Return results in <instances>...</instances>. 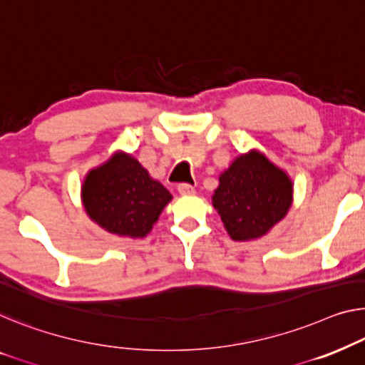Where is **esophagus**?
I'll return each instance as SVG.
<instances>
[{
    "mask_svg": "<svg viewBox=\"0 0 365 365\" xmlns=\"http://www.w3.org/2000/svg\"><path fill=\"white\" fill-rule=\"evenodd\" d=\"M177 190H178V193L180 195H183V197H187V195H193L195 193V187H192V185L190 183H180L177 187Z\"/></svg>",
    "mask_w": 365,
    "mask_h": 365,
    "instance_id": "1",
    "label": "esophagus"
}]
</instances>
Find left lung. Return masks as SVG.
I'll list each match as a JSON object with an SVG mask.
<instances>
[{
    "instance_id": "left-lung-1",
    "label": "left lung",
    "mask_w": 365,
    "mask_h": 365,
    "mask_svg": "<svg viewBox=\"0 0 365 365\" xmlns=\"http://www.w3.org/2000/svg\"><path fill=\"white\" fill-rule=\"evenodd\" d=\"M292 200L290 177L259 150H251L221 173L213 206L231 239L251 241L284 220Z\"/></svg>"
}]
</instances>
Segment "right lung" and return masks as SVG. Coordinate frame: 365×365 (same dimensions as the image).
<instances>
[{
  "mask_svg": "<svg viewBox=\"0 0 365 365\" xmlns=\"http://www.w3.org/2000/svg\"><path fill=\"white\" fill-rule=\"evenodd\" d=\"M170 200L164 185L124 152L86 173L81 187L86 215L118 236H148Z\"/></svg>",
  "mask_w": 365,
  "mask_h": 365,
  "instance_id": "right-lung-1",
  "label": "right lung"
}]
</instances>
